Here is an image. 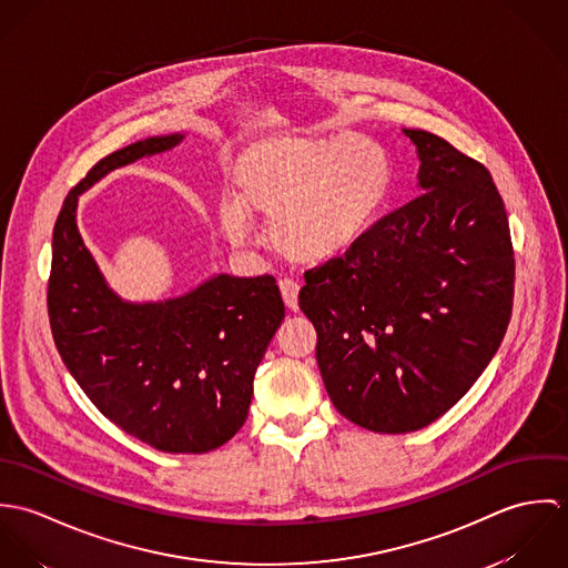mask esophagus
<instances>
[{
    "label": "esophagus",
    "mask_w": 568,
    "mask_h": 568,
    "mask_svg": "<svg viewBox=\"0 0 568 568\" xmlns=\"http://www.w3.org/2000/svg\"><path fill=\"white\" fill-rule=\"evenodd\" d=\"M280 291H282V297H284V304L288 311L297 313L300 304H297V295H300V284L293 282V280H280Z\"/></svg>",
    "instance_id": "34e87169"
}]
</instances>
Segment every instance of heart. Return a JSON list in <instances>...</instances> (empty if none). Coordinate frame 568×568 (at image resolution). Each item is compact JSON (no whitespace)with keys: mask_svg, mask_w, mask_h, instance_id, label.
<instances>
[{"mask_svg":"<svg viewBox=\"0 0 568 568\" xmlns=\"http://www.w3.org/2000/svg\"><path fill=\"white\" fill-rule=\"evenodd\" d=\"M394 183L385 149L363 135L271 138L236 162L239 199H223L219 227L234 246L251 239V214L268 221V243L295 264L352 251L376 223Z\"/></svg>","mask_w":568,"mask_h":568,"instance_id":"obj_1","label":"heart"}]
</instances>
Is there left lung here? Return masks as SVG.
Masks as SVG:
<instances>
[{
  "mask_svg": "<svg viewBox=\"0 0 568 568\" xmlns=\"http://www.w3.org/2000/svg\"><path fill=\"white\" fill-rule=\"evenodd\" d=\"M403 133L419 160V196L308 271L300 291L332 405L392 435L428 426L464 398L514 302L509 223L486 165L428 131Z\"/></svg>",
  "mask_w": 568,
  "mask_h": 568,
  "instance_id": "left-lung-1",
  "label": "left lung"
}]
</instances>
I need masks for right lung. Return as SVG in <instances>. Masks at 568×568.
Masks as SVG:
<instances>
[{
  "label": "right lung",
  "instance_id": "add662e5",
  "mask_svg": "<svg viewBox=\"0 0 568 568\" xmlns=\"http://www.w3.org/2000/svg\"><path fill=\"white\" fill-rule=\"evenodd\" d=\"M183 138L115 151L68 194L52 234L48 313L65 367L104 417L158 450L199 455L246 419L255 369L284 320L275 280L214 273L183 295L129 302L109 286L77 219L82 192Z\"/></svg>",
  "mask_w": 568,
  "mask_h": 568
}]
</instances>
